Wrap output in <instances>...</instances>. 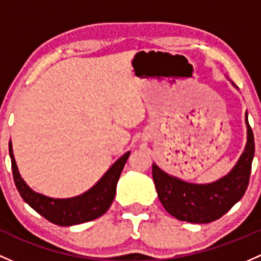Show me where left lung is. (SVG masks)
Segmentation results:
<instances>
[{
  "mask_svg": "<svg viewBox=\"0 0 261 261\" xmlns=\"http://www.w3.org/2000/svg\"><path fill=\"white\" fill-rule=\"evenodd\" d=\"M248 143L238 165L227 176L210 185H193L168 176L152 166L158 198L168 214L182 221L208 224L224 216L248 189L254 158V134L248 122Z\"/></svg>",
  "mask_w": 261,
  "mask_h": 261,
  "instance_id": "8db88e82",
  "label": "left lung"
}]
</instances>
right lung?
Returning a JSON list of instances; mask_svg holds the SVG:
<instances>
[{
	"label": "right lung",
	"mask_w": 261,
	"mask_h": 261,
	"mask_svg": "<svg viewBox=\"0 0 261 261\" xmlns=\"http://www.w3.org/2000/svg\"><path fill=\"white\" fill-rule=\"evenodd\" d=\"M129 154L130 152H128L123 157H120L101 177L100 181L88 192L83 193L82 196H77V197L55 200V198H50L34 192L25 184V181L21 178L20 173H18L17 166H16L15 158L12 154V147L10 143L13 181H15L16 189L20 192L21 197L41 216H44L53 224L60 225V226H71V225L91 221L108 211L113 200H114L117 182Z\"/></svg>",
	"instance_id": "obj_1"
}]
</instances>
